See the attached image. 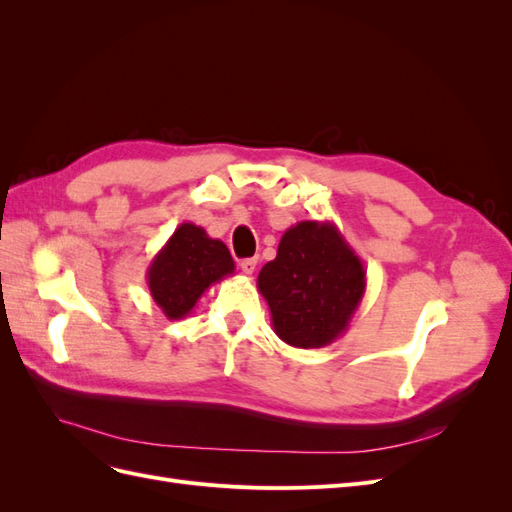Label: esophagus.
<instances>
[{"mask_svg": "<svg viewBox=\"0 0 512 512\" xmlns=\"http://www.w3.org/2000/svg\"><path fill=\"white\" fill-rule=\"evenodd\" d=\"M256 267H258V260H256V258H245V260H241V271H243L245 275H252V273L256 271Z\"/></svg>", "mask_w": 512, "mask_h": 512, "instance_id": "34e87169", "label": "esophagus"}]
</instances>
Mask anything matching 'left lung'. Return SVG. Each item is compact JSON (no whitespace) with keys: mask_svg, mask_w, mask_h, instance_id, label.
Listing matches in <instances>:
<instances>
[{"mask_svg":"<svg viewBox=\"0 0 512 512\" xmlns=\"http://www.w3.org/2000/svg\"><path fill=\"white\" fill-rule=\"evenodd\" d=\"M275 335L294 348H324L344 335L359 309L367 273L333 222L290 226L275 260L258 273Z\"/></svg>","mask_w":512,"mask_h":512,"instance_id":"8db88e82","label":"left lung"}]
</instances>
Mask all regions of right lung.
I'll return each instance as SVG.
<instances>
[{
    "mask_svg": "<svg viewBox=\"0 0 512 512\" xmlns=\"http://www.w3.org/2000/svg\"><path fill=\"white\" fill-rule=\"evenodd\" d=\"M235 273L228 247L205 228L183 222L151 260L147 286L153 301L170 320L188 316L203 292Z\"/></svg>",
    "mask_w": 512,
    "mask_h": 512,
    "instance_id": "obj_1",
    "label": "right lung"
}]
</instances>
